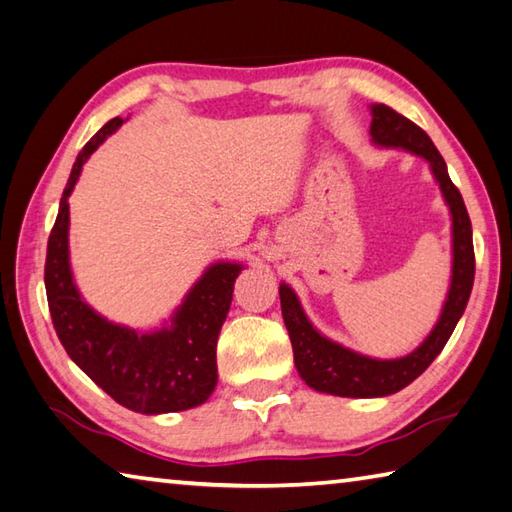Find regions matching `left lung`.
<instances>
[{
	"instance_id": "left-lung-1",
	"label": "left lung",
	"mask_w": 512,
	"mask_h": 512,
	"mask_svg": "<svg viewBox=\"0 0 512 512\" xmlns=\"http://www.w3.org/2000/svg\"><path fill=\"white\" fill-rule=\"evenodd\" d=\"M371 143L387 150H405L421 156L430 165L441 197L450 208L452 219V273L439 320L414 351L401 358H371L331 340L306 318L300 297L286 282L280 284L282 318L293 345L297 374L315 392L345 398H380L401 392L403 387L423 374L432 360L443 351L454 327L466 311L472 282H475V248H472V224L461 192L454 188L443 156L432 138L412 120L396 114L387 105H371Z\"/></svg>"
}]
</instances>
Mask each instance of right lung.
Listing matches in <instances>:
<instances>
[{"label": "right lung", "instance_id": "obj_1", "mask_svg": "<svg viewBox=\"0 0 512 512\" xmlns=\"http://www.w3.org/2000/svg\"><path fill=\"white\" fill-rule=\"evenodd\" d=\"M111 118L82 147L46 246L44 286L55 333L69 358L116 403L141 414L183 412L203 405L217 387V340L244 264L215 262L161 329L138 331L100 315L80 295L69 262V197L82 165L123 125Z\"/></svg>", "mask_w": 512, "mask_h": 512}]
</instances>
